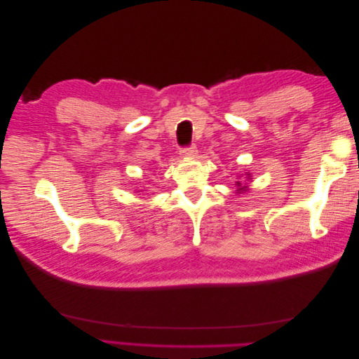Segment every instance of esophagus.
<instances>
[{"instance_id":"34e87169","label":"esophagus","mask_w":359,"mask_h":359,"mask_svg":"<svg viewBox=\"0 0 359 359\" xmlns=\"http://www.w3.org/2000/svg\"><path fill=\"white\" fill-rule=\"evenodd\" d=\"M198 154V148L196 145H190V147H186L181 149V156L186 157V158H191Z\"/></svg>"}]
</instances>
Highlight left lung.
<instances>
[{"instance_id":"obj_1","label":"left lung","mask_w":359,"mask_h":359,"mask_svg":"<svg viewBox=\"0 0 359 359\" xmlns=\"http://www.w3.org/2000/svg\"><path fill=\"white\" fill-rule=\"evenodd\" d=\"M248 180H250V178H248ZM236 187H238V191H244V190H245V186H243L241 181L236 182Z\"/></svg>"}]
</instances>
